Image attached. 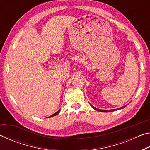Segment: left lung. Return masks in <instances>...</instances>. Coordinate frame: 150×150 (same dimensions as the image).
<instances>
[{
    "label": "left lung",
    "mask_w": 150,
    "mask_h": 150,
    "mask_svg": "<svg viewBox=\"0 0 150 150\" xmlns=\"http://www.w3.org/2000/svg\"><path fill=\"white\" fill-rule=\"evenodd\" d=\"M91 107H92V108L94 109V110H97V111H98V112H109L117 110H119V109H122V108H125L126 106V105H124V106H122V107H120V108L112 109V110H101V109H98V108H95V106H93V105H91Z\"/></svg>",
    "instance_id": "8db88e82"
}]
</instances>
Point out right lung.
Listing matches in <instances>:
<instances>
[{
    "label": "right lung",
    "instance_id": "obj_1",
    "mask_svg": "<svg viewBox=\"0 0 150 150\" xmlns=\"http://www.w3.org/2000/svg\"><path fill=\"white\" fill-rule=\"evenodd\" d=\"M60 112V109L59 110H58L57 112H55V114H54V115H52V116H49V117H47V118H50V117H53V116H56V115H57L58 114H59Z\"/></svg>",
    "mask_w": 150,
    "mask_h": 150
}]
</instances>
